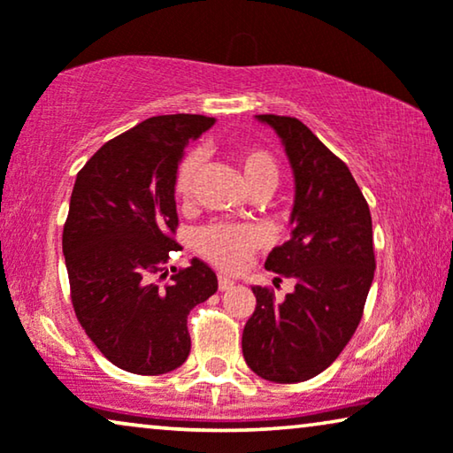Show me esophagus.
<instances>
[{
    "label": "esophagus",
    "instance_id": "34e87169",
    "mask_svg": "<svg viewBox=\"0 0 453 453\" xmlns=\"http://www.w3.org/2000/svg\"><path fill=\"white\" fill-rule=\"evenodd\" d=\"M233 280L231 278H226V276H219V290H228V288H233Z\"/></svg>",
    "mask_w": 453,
    "mask_h": 453
}]
</instances>
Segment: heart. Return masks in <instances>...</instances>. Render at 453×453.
<instances>
[{"instance_id": "1", "label": "heart", "mask_w": 453, "mask_h": 453, "mask_svg": "<svg viewBox=\"0 0 453 453\" xmlns=\"http://www.w3.org/2000/svg\"><path fill=\"white\" fill-rule=\"evenodd\" d=\"M237 165L247 188L259 183H276L278 165L272 152L259 146H245L237 152ZM202 166V157L197 152L188 154L181 160L175 177V194L181 200H189L197 171ZM265 243V233L253 225H233V222H214L203 226L196 234V250L214 264L216 268L237 272L250 262V257Z\"/></svg>"}]
</instances>
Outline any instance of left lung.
I'll use <instances>...</instances> for the list:
<instances>
[{"label":"left lung","mask_w":453,"mask_h":453,"mask_svg":"<svg viewBox=\"0 0 453 453\" xmlns=\"http://www.w3.org/2000/svg\"><path fill=\"white\" fill-rule=\"evenodd\" d=\"M256 119L274 129L293 169L290 239L270 251L265 270L293 278L295 290L276 301L270 288L251 287L256 311L241 344L264 380L307 381L336 361L363 318L375 272L371 212L349 166L305 123Z\"/></svg>","instance_id":"1"}]
</instances>
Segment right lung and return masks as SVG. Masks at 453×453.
Masks as SVG:
<instances>
[{
	"mask_svg": "<svg viewBox=\"0 0 453 453\" xmlns=\"http://www.w3.org/2000/svg\"><path fill=\"white\" fill-rule=\"evenodd\" d=\"M214 117L158 115L96 150L73 183L64 256L80 326L115 367L163 375L191 350L188 315L219 288L194 257L166 282L163 264L179 250L175 177L189 140Z\"/></svg>",
	"mask_w": 453,
	"mask_h": 453,
	"instance_id": "1",
	"label": "right lung"
}]
</instances>
